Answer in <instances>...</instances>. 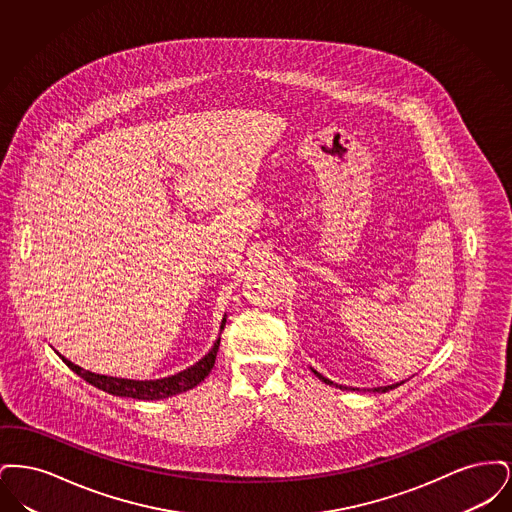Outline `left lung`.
Masks as SVG:
<instances>
[{"label":"left lung","instance_id":"obj_1","mask_svg":"<svg viewBox=\"0 0 512 512\" xmlns=\"http://www.w3.org/2000/svg\"><path fill=\"white\" fill-rule=\"evenodd\" d=\"M311 370H313V372H315V374H317L318 378H320V380H322V382H324V384H328V386H332V384H334V382H332V380H328V378H324V376H322V374H320V372H317V370H315V368H311ZM401 384H403V382H399V384H393V386H382V388H374V391H380V393H386V391L393 390V388H397V386H401ZM334 386H336V388H340V390H343V386H338V384H334ZM345 390H347V388H345ZM351 390L355 391V388H351Z\"/></svg>","mask_w":512,"mask_h":512}]
</instances>
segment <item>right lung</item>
<instances>
[{"mask_svg": "<svg viewBox=\"0 0 512 512\" xmlns=\"http://www.w3.org/2000/svg\"><path fill=\"white\" fill-rule=\"evenodd\" d=\"M224 324H226V317L222 318L220 330H224ZM219 345L220 338L215 341L211 351L201 361H197L194 366H190V368H186V370H182V372H178L174 376H169V378H161V380H126V378H113V376L94 374L90 370H84V368H80L78 365H73L63 355H59V357L80 378H84L88 384L96 386L98 390L107 391V393L119 395V397L155 401V399H167V397H172L176 393L192 390L199 382H203L209 376L211 368L215 366Z\"/></svg>", "mask_w": 512, "mask_h": 512, "instance_id": "1", "label": "right lung"}]
</instances>
